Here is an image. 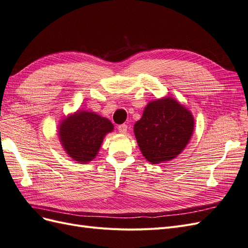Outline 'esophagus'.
Masks as SVG:
<instances>
[{"mask_svg": "<svg viewBox=\"0 0 248 248\" xmlns=\"http://www.w3.org/2000/svg\"><path fill=\"white\" fill-rule=\"evenodd\" d=\"M118 130L120 133L125 134L127 132V125L126 124H122V125H119L118 126Z\"/></svg>", "mask_w": 248, "mask_h": 248, "instance_id": "esophagus-1", "label": "esophagus"}]
</instances>
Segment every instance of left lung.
<instances>
[{"label": "left lung", "instance_id": "8db88e82", "mask_svg": "<svg viewBox=\"0 0 248 248\" xmlns=\"http://www.w3.org/2000/svg\"><path fill=\"white\" fill-rule=\"evenodd\" d=\"M193 129L191 111L170 96L150 101L133 127L142 156L152 164L176 158L189 142Z\"/></svg>", "mask_w": 248, "mask_h": 248}]
</instances>
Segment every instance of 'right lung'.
<instances>
[{
  "instance_id": "obj_1",
  "label": "right lung",
  "mask_w": 248,
  "mask_h": 248,
  "mask_svg": "<svg viewBox=\"0 0 248 248\" xmlns=\"http://www.w3.org/2000/svg\"><path fill=\"white\" fill-rule=\"evenodd\" d=\"M112 130L114 125L108 119L94 111L77 110L60 122L58 136L66 154L86 164L97 156L103 139Z\"/></svg>"
}]
</instances>
